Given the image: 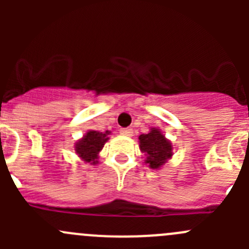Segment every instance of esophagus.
Masks as SVG:
<instances>
[{
  "label": "esophagus",
  "instance_id": "obj_1",
  "mask_svg": "<svg viewBox=\"0 0 249 249\" xmlns=\"http://www.w3.org/2000/svg\"><path fill=\"white\" fill-rule=\"evenodd\" d=\"M120 134L124 135V136H132L134 131L130 127H124V129H120Z\"/></svg>",
  "mask_w": 249,
  "mask_h": 249
}]
</instances>
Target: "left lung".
I'll use <instances>...</instances> for the list:
<instances>
[{
	"mask_svg": "<svg viewBox=\"0 0 249 249\" xmlns=\"http://www.w3.org/2000/svg\"><path fill=\"white\" fill-rule=\"evenodd\" d=\"M139 142L141 152L145 155L144 162L150 169H160L172 158V143L165 137L160 129L152 127L148 134L140 135Z\"/></svg>",
	"mask_w": 249,
	"mask_h": 249,
	"instance_id": "1",
	"label": "left lung"
}]
</instances>
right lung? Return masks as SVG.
Returning <instances> with one entry per match:
<instances>
[{"label":"right lung","instance_id":"obj_1","mask_svg":"<svg viewBox=\"0 0 249 249\" xmlns=\"http://www.w3.org/2000/svg\"><path fill=\"white\" fill-rule=\"evenodd\" d=\"M109 131L100 132L95 130H89L80 140H78L74 144V150L78 157L85 162L91 165H96L99 159L100 152L104 148L105 143L109 140Z\"/></svg>","mask_w":249,"mask_h":249}]
</instances>
